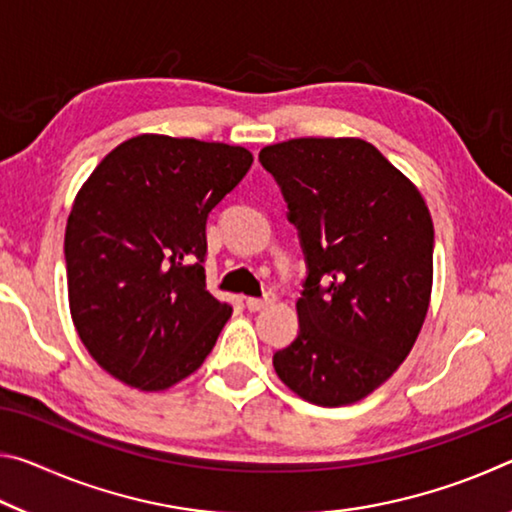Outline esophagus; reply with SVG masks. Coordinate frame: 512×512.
Masks as SVG:
<instances>
[{
    "mask_svg": "<svg viewBox=\"0 0 512 512\" xmlns=\"http://www.w3.org/2000/svg\"><path fill=\"white\" fill-rule=\"evenodd\" d=\"M273 302H275L273 293H266L264 298H246V307H248L250 311H262V309H266V307H271Z\"/></svg>",
    "mask_w": 512,
    "mask_h": 512,
    "instance_id": "1",
    "label": "esophagus"
}]
</instances>
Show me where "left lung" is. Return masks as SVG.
Masks as SVG:
<instances>
[{
  "label": "left lung",
  "mask_w": 512,
  "mask_h": 512,
  "mask_svg": "<svg viewBox=\"0 0 512 512\" xmlns=\"http://www.w3.org/2000/svg\"><path fill=\"white\" fill-rule=\"evenodd\" d=\"M300 232L307 280L300 332L273 368L302 400L368 397L409 357L427 318L433 221L409 178L359 137H298L264 146Z\"/></svg>",
  "instance_id": "1"
}]
</instances>
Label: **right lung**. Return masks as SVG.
Returning <instances> with one entry per match:
<instances>
[{"instance_id": "add662e5", "label": "right lung", "mask_w": 512, "mask_h": 512, "mask_svg": "<svg viewBox=\"0 0 512 512\" xmlns=\"http://www.w3.org/2000/svg\"><path fill=\"white\" fill-rule=\"evenodd\" d=\"M244 146L144 133L121 142L74 198L69 311L92 359L140 391H167L232 316L205 289V223L246 176Z\"/></svg>"}]
</instances>
